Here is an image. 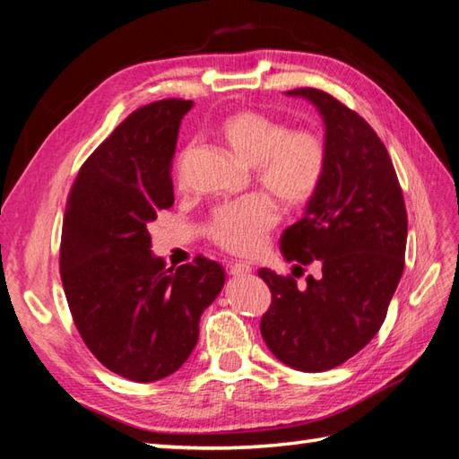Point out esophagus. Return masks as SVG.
Returning <instances> with one entry per match:
<instances>
[{"label": "esophagus", "mask_w": 459, "mask_h": 459, "mask_svg": "<svg viewBox=\"0 0 459 459\" xmlns=\"http://www.w3.org/2000/svg\"><path fill=\"white\" fill-rule=\"evenodd\" d=\"M251 273V267L247 263H231L230 264V274H233V277H243V274H249Z\"/></svg>", "instance_id": "esophagus-1"}]
</instances>
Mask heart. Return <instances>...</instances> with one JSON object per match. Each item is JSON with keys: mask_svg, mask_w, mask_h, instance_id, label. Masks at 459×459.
Wrapping results in <instances>:
<instances>
[{"mask_svg": "<svg viewBox=\"0 0 459 459\" xmlns=\"http://www.w3.org/2000/svg\"><path fill=\"white\" fill-rule=\"evenodd\" d=\"M220 135L236 155L255 167V178L287 208H302L320 190L328 167V145L318 131L289 129L287 124L255 109L231 114ZM279 212L269 196L253 195L223 202L206 223L208 238L236 255H251L277 226Z\"/></svg>", "mask_w": 459, "mask_h": 459, "instance_id": "heart-1", "label": "heart"}]
</instances>
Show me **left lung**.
<instances>
[{"label": "left lung", "mask_w": 459, "mask_h": 459, "mask_svg": "<svg viewBox=\"0 0 459 459\" xmlns=\"http://www.w3.org/2000/svg\"><path fill=\"white\" fill-rule=\"evenodd\" d=\"M318 108L328 167L304 218L284 230L292 273L316 260L323 271L296 287L291 274L259 269L271 290L261 335L277 359L318 373L368 345L385 322L404 269L406 208L393 160L371 126L328 91L289 90Z\"/></svg>", "instance_id": "8db88e82"}]
</instances>
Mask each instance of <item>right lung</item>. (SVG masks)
Returning <instances> with one entry per match:
<instances>
[{"label": "right lung", "instance_id": "1", "mask_svg": "<svg viewBox=\"0 0 459 459\" xmlns=\"http://www.w3.org/2000/svg\"><path fill=\"white\" fill-rule=\"evenodd\" d=\"M190 100L137 108L78 170L68 192L60 279L78 333L94 358L135 383L175 373L198 342L200 316L226 271L196 255L165 267L149 221L175 202L170 167Z\"/></svg>", "mask_w": 459, "mask_h": 459}]
</instances>
